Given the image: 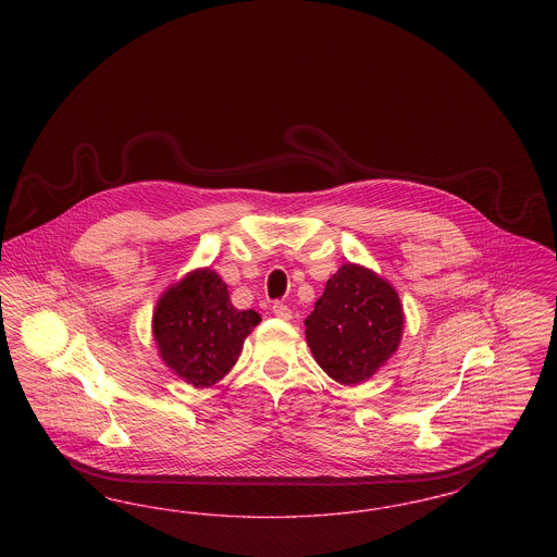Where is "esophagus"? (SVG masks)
Here are the masks:
<instances>
[{
  "mask_svg": "<svg viewBox=\"0 0 557 557\" xmlns=\"http://www.w3.org/2000/svg\"><path fill=\"white\" fill-rule=\"evenodd\" d=\"M273 315L275 318L284 319V321H288L292 318V311L288 309V305H284V302H275L273 305Z\"/></svg>",
  "mask_w": 557,
  "mask_h": 557,
  "instance_id": "34e87169",
  "label": "esophagus"
}]
</instances>
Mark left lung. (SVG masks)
Masks as SVG:
<instances>
[{
    "label": "left lung",
    "mask_w": 557,
    "mask_h": 557,
    "mask_svg": "<svg viewBox=\"0 0 557 557\" xmlns=\"http://www.w3.org/2000/svg\"><path fill=\"white\" fill-rule=\"evenodd\" d=\"M305 336L319 368L345 386L368 382L397 352L405 313L395 286L357 263L325 284Z\"/></svg>",
    "instance_id": "left-lung-1"
}]
</instances>
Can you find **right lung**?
Returning <instances> with one entry per match:
<instances>
[{
  "label": "right lung",
  "instance_id": "1",
  "mask_svg": "<svg viewBox=\"0 0 557 557\" xmlns=\"http://www.w3.org/2000/svg\"><path fill=\"white\" fill-rule=\"evenodd\" d=\"M259 323L261 315L238 311L219 273L202 267L160 294L152 336L169 370L194 388H209L236 366L246 336Z\"/></svg>",
  "mask_w": 557,
  "mask_h": 557
}]
</instances>
